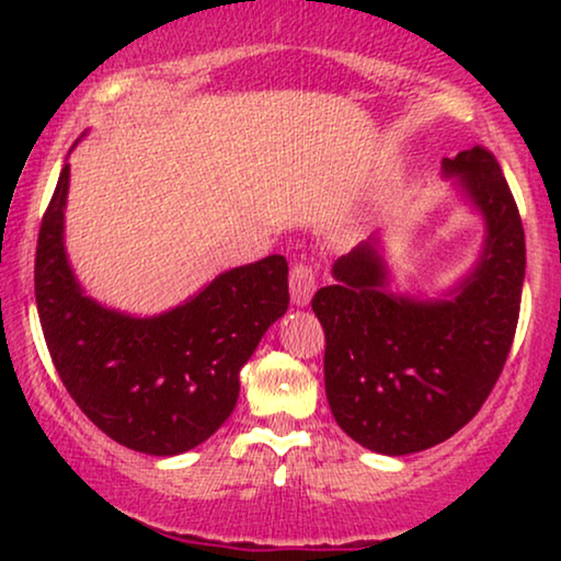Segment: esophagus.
I'll list each match as a JSON object with an SVG mask.
<instances>
[{
    "label": "esophagus",
    "mask_w": 561,
    "mask_h": 561,
    "mask_svg": "<svg viewBox=\"0 0 561 561\" xmlns=\"http://www.w3.org/2000/svg\"><path fill=\"white\" fill-rule=\"evenodd\" d=\"M317 290V271L309 263H296L290 267V298L296 306H306Z\"/></svg>",
    "instance_id": "esophagus-1"
}]
</instances>
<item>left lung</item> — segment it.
<instances>
[{"label":"left lung","instance_id":"8db88e82","mask_svg":"<svg viewBox=\"0 0 561 561\" xmlns=\"http://www.w3.org/2000/svg\"><path fill=\"white\" fill-rule=\"evenodd\" d=\"M485 217V252L451 301L386 290L373 242L336 260L313 296L324 327V386L342 432L380 455H411L457 434L488 401L520 311L526 240L508 181L482 145L444 158Z\"/></svg>","mask_w":561,"mask_h":561}]
</instances>
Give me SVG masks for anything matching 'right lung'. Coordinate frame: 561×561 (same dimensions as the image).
Wrapping results in <instances>:
<instances>
[{"label":"right lung","instance_id":"obj_1","mask_svg":"<svg viewBox=\"0 0 561 561\" xmlns=\"http://www.w3.org/2000/svg\"><path fill=\"white\" fill-rule=\"evenodd\" d=\"M68 163L43 214L35 301L53 365L76 405L114 442L171 457L209 439L232 413L240 370L288 309V263L267 255L214 278L152 319L81 294L64 250Z\"/></svg>","mask_w":561,"mask_h":561}]
</instances>
